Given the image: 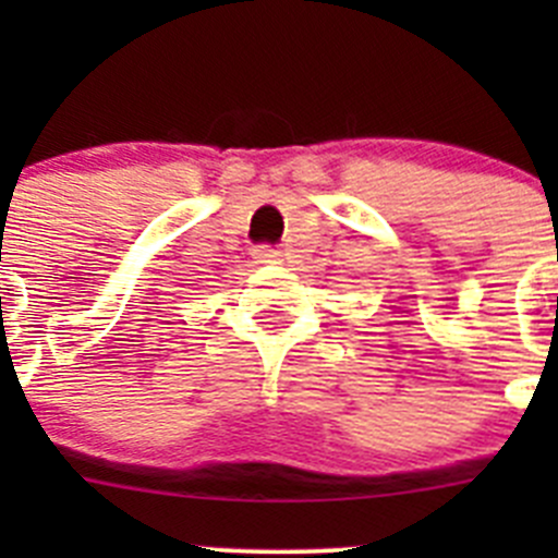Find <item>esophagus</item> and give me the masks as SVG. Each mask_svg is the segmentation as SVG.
Instances as JSON below:
<instances>
[{
	"label": "esophagus",
	"mask_w": 558,
	"mask_h": 558,
	"mask_svg": "<svg viewBox=\"0 0 558 558\" xmlns=\"http://www.w3.org/2000/svg\"><path fill=\"white\" fill-rule=\"evenodd\" d=\"M253 258L258 264H278L280 262V251L272 245H256L253 247Z\"/></svg>",
	"instance_id": "34e87169"
}]
</instances>
